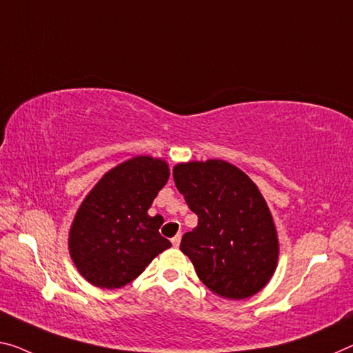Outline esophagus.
Wrapping results in <instances>:
<instances>
[{
	"label": "esophagus",
	"instance_id": "1",
	"mask_svg": "<svg viewBox=\"0 0 353 353\" xmlns=\"http://www.w3.org/2000/svg\"><path fill=\"white\" fill-rule=\"evenodd\" d=\"M181 239H182V236H181V234H177V236H174V237H172V239H171V243H172V247H174V248H177V247H179V245H181Z\"/></svg>",
	"mask_w": 353,
	"mask_h": 353
}]
</instances>
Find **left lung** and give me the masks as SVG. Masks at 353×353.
<instances>
[{
  "label": "left lung",
  "mask_w": 353,
  "mask_h": 353,
  "mask_svg": "<svg viewBox=\"0 0 353 353\" xmlns=\"http://www.w3.org/2000/svg\"><path fill=\"white\" fill-rule=\"evenodd\" d=\"M172 176L198 215V226L183 234L181 250L201 281L223 299L259 292L276 268L278 239L254 182L223 160L181 163Z\"/></svg>",
  "instance_id": "1"
}]
</instances>
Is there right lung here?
Returning a JSON list of instances; mask_svg holds the SVG:
<instances>
[{
    "label": "right lung",
    "mask_w": 353,
    "mask_h": 353,
    "mask_svg": "<svg viewBox=\"0 0 353 353\" xmlns=\"http://www.w3.org/2000/svg\"><path fill=\"white\" fill-rule=\"evenodd\" d=\"M168 177L163 160L135 157L106 172L83 201L69 250L78 272L94 286H125L171 247L159 231L163 218L148 215Z\"/></svg>",
    "instance_id": "obj_1"
}]
</instances>
